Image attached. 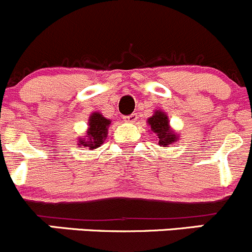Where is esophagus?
Returning <instances> with one entry per match:
<instances>
[{
  "label": "esophagus",
  "mask_w": 252,
  "mask_h": 252,
  "mask_svg": "<svg viewBox=\"0 0 252 252\" xmlns=\"http://www.w3.org/2000/svg\"><path fill=\"white\" fill-rule=\"evenodd\" d=\"M137 119H138V116H137V114H131V115L124 116V121H125V123H129V124L136 123Z\"/></svg>",
  "instance_id": "esophagus-1"
}]
</instances>
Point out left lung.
<instances>
[{
    "instance_id": "left-lung-1",
    "label": "left lung",
    "mask_w": 252,
    "mask_h": 252,
    "mask_svg": "<svg viewBox=\"0 0 252 252\" xmlns=\"http://www.w3.org/2000/svg\"><path fill=\"white\" fill-rule=\"evenodd\" d=\"M148 124L151 125V129L158 136V141L160 146H166L176 142L178 137L174 132L170 131L169 127L168 116L161 111H157L151 119H148Z\"/></svg>"
}]
</instances>
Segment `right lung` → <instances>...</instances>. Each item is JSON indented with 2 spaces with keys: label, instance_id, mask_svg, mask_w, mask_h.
<instances>
[{
  "label": "right lung",
  "instance_id": "obj_1",
  "mask_svg": "<svg viewBox=\"0 0 252 252\" xmlns=\"http://www.w3.org/2000/svg\"><path fill=\"white\" fill-rule=\"evenodd\" d=\"M89 128L86 136V139H79V143L83 146L89 147L91 149L98 148L100 144H103L104 139L106 138V131H108V126L110 125V120L104 118L101 114L93 113L89 118Z\"/></svg>",
  "mask_w": 252,
  "mask_h": 252
}]
</instances>
